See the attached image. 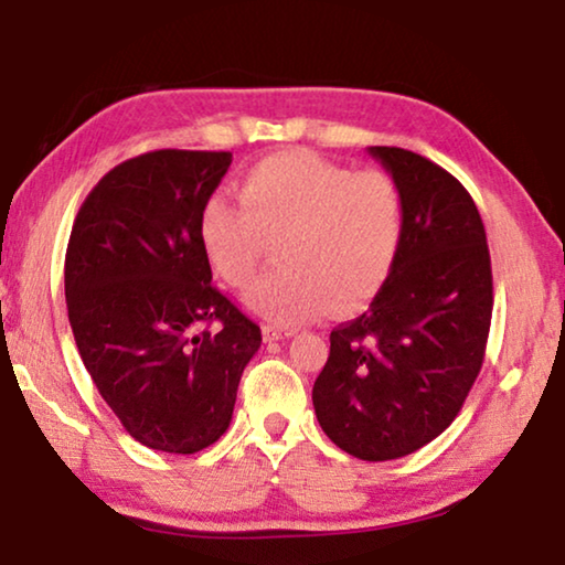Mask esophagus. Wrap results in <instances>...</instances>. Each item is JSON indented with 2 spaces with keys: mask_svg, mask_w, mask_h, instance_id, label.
<instances>
[{
  "mask_svg": "<svg viewBox=\"0 0 565 565\" xmlns=\"http://www.w3.org/2000/svg\"><path fill=\"white\" fill-rule=\"evenodd\" d=\"M296 334V329H282V327H265V342H280Z\"/></svg>",
  "mask_w": 565,
  "mask_h": 565,
  "instance_id": "esophagus-1",
  "label": "esophagus"
}]
</instances>
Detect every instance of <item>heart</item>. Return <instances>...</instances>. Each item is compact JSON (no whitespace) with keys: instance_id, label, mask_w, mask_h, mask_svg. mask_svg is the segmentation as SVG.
I'll return each instance as SVG.
<instances>
[{"instance_id":"obj_1","label":"heart","mask_w":565,"mask_h":565,"mask_svg":"<svg viewBox=\"0 0 565 565\" xmlns=\"http://www.w3.org/2000/svg\"><path fill=\"white\" fill-rule=\"evenodd\" d=\"M241 205L215 195L200 211L198 234L207 265L231 288H246L267 242L280 269L246 292L262 319L300 323L321 311L365 308L383 288L398 254L404 205L385 172H352L308 151L275 153L246 169Z\"/></svg>"}]
</instances>
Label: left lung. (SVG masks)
Segmentation results:
<instances>
[{
    "label": "left lung",
    "instance_id": "obj_1",
    "mask_svg": "<svg viewBox=\"0 0 565 565\" xmlns=\"http://www.w3.org/2000/svg\"><path fill=\"white\" fill-rule=\"evenodd\" d=\"M367 153L396 182L404 228L373 303L331 331L313 408L331 443L377 462L416 452L458 416L483 365L493 282L468 190L414 151Z\"/></svg>",
    "mask_w": 565,
    "mask_h": 565
}]
</instances>
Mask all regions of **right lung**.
Segmentation results:
<instances>
[{
	"mask_svg": "<svg viewBox=\"0 0 565 565\" xmlns=\"http://www.w3.org/2000/svg\"><path fill=\"white\" fill-rule=\"evenodd\" d=\"M228 151L161 149L110 169L76 215L66 308L99 396L138 443L192 455L228 429L257 323L215 288L200 211Z\"/></svg>",
	"mask_w": 565,
	"mask_h": 565,
	"instance_id": "add662e5",
	"label": "right lung"
}]
</instances>
